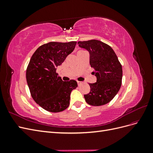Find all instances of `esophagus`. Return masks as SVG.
Segmentation results:
<instances>
[{
	"label": "esophagus",
	"mask_w": 153,
	"mask_h": 153,
	"mask_svg": "<svg viewBox=\"0 0 153 153\" xmlns=\"http://www.w3.org/2000/svg\"><path fill=\"white\" fill-rule=\"evenodd\" d=\"M77 83H78V85H80L81 84H82V82H80V81H77Z\"/></svg>",
	"instance_id": "34e87169"
}]
</instances>
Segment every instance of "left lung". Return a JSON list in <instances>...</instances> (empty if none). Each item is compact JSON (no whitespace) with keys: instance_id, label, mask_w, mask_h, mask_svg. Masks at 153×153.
<instances>
[{"instance_id":"obj_1","label":"left lung","mask_w":153,"mask_h":153,"mask_svg":"<svg viewBox=\"0 0 153 153\" xmlns=\"http://www.w3.org/2000/svg\"><path fill=\"white\" fill-rule=\"evenodd\" d=\"M78 44L89 52L90 65L97 78L96 82L89 84L91 91L84 95L85 101L92 106L109 103L122 84L123 69L116 54L109 45L99 40L78 41Z\"/></svg>"}]
</instances>
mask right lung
<instances>
[{"instance_id":"right-lung-1","label":"right lung","mask_w":153,"mask_h":153,"mask_svg":"<svg viewBox=\"0 0 153 153\" xmlns=\"http://www.w3.org/2000/svg\"><path fill=\"white\" fill-rule=\"evenodd\" d=\"M76 42H50L41 45L32 55L26 71V79L35 102L50 112H59L69 105L71 91L78 87L75 80H62L56 73Z\"/></svg>"}]
</instances>
